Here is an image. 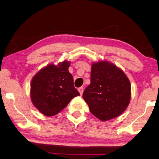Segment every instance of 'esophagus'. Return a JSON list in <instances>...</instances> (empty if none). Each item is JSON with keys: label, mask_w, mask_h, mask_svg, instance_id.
<instances>
[{"label": "esophagus", "mask_w": 159, "mask_h": 159, "mask_svg": "<svg viewBox=\"0 0 159 159\" xmlns=\"http://www.w3.org/2000/svg\"><path fill=\"white\" fill-rule=\"evenodd\" d=\"M78 91H79V93H80V94L82 95V93H83V92H84V87H80V88H79V89H78Z\"/></svg>", "instance_id": "1"}]
</instances>
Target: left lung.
Listing matches in <instances>:
<instances>
[{
    "label": "left lung",
    "mask_w": 159,
    "mask_h": 159,
    "mask_svg": "<svg viewBox=\"0 0 159 159\" xmlns=\"http://www.w3.org/2000/svg\"><path fill=\"white\" fill-rule=\"evenodd\" d=\"M90 112L101 121L118 117L130 100V84L122 70L107 61L92 65L90 84L83 93Z\"/></svg>",
    "instance_id": "1"
}]
</instances>
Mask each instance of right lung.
Instances as JSON below:
<instances>
[{"instance_id": "right-lung-1", "label": "right lung", "mask_w": 159, "mask_h": 159, "mask_svg": "<svg viewBox=\"0 0 159 159\" xmlns=\"http://www.w3.org/2000/svg\"><path fill=\"white\" fill-rule=\"evenodd\" d=\"M68 61L58 66L49 65L41 69L31 81L30 98L34 107L46 116L62 110L73 98L80 94L74 87Z\"/></svg>"}]
</instances>
